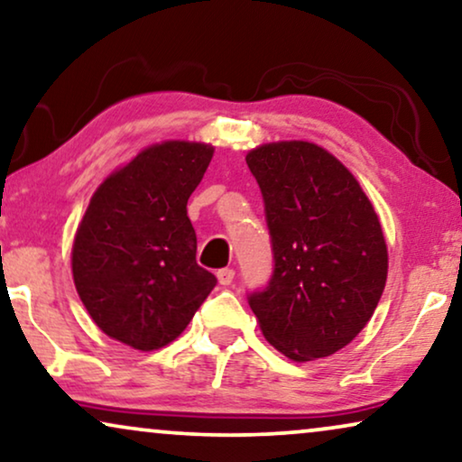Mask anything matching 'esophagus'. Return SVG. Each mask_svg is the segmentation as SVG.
I'll return each mask as SVG.
<instances>
[{"mask_svg": "<svg viewBox=\"0 0 462 462\" xmlns=\"http://www.w3.org/2000/svg\"><path fill=\"white\" fill-rule=\"evenodd\" d=\"M217 277H218L220 286H231L233 277H236V271H233V269H220L218 273H217Z\"/></svg>", "mask_w": 462, "mask_h": 462, "instance_id": "esophagus-1", "label": "esophagus"}]
</instances>
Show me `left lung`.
I'll return each instance as SVG.
<instances>
[{
	"mask_svg": "<svg viewBox=\"0 0 462 462\" xmlns=\"http://www.w3.org/2000/svg\"><path fill=\"white\" fill-rule=\"evenodd\" d=\"M261 187L273 275L248 294L264 338L294 362L349 345L381 300L387 244L370 199L332 153L305 141L245 155Z\"/></svg>",
	"mask_w": 462,
	"mask_h": 462,
	"instance_id": "8db88e82",
	"label": "left lung"
}]
</instances>
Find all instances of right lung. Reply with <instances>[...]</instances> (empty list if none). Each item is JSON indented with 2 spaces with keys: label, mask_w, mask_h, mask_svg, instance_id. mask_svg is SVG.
<instances>
[{
  "label": "right lung",
  "mask_w": 462,
  "mask_h": 462,
  "mask_svg": "<svg viewBox=\"0 0 462 462\" xmlns=\"http://www.w3.org/2000/svg\"><path fill=\"white\" fill-rule=\"evenodd\" d=\"M214 147L168 141L144 149L92 195L75 233L73 282L100 330L138 351L172 343L217 277L195 261L187 201Z\"/></svg>",
  "instance_id": "1"
}]
</instances>
